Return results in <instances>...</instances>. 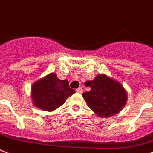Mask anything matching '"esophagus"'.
<instances>
[{
    "label": "esophagus",
    "mask_w": 153,
    "mask_h": 153,
    "mask_svg": "<svg viewBox=\"0 0 153 153\" xmlns=\"http://www.w3.org/2000/svg\"><path fill=\"white\" fill-rule=\"evenodd\" d=\"M76 91L78 92V93L82 94V92H83V89H82V88H78L76 89Z\"/></svg>",
    "instance_id": "1"
}]
</instances>
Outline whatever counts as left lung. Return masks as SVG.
Segmentation results:
<instances>
[{"label":"left lung","instance_id":"obj_1","mask_svg":"<svg viewBox=\"0 0 153 153\" xmlns=\"http://www.w3.org/2000/svg\"><path fill=\"white\" fill-rule=\"evenodd\" d=\"M85 85L90 87V91L82 97L91 110L100 117H107L118 114L126 105L127 93L118 81L104 74H99Z\"/></svg>","mask_w":153,"mask_h":153}]
</instances>
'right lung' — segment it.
<instances>
[{"label":"right lung","mask_w":153,"mask_h":153,"mask_svg":"<svg viewBox=\"0 0 153 153\" xmlns=\"http://www.w3.org/2000/svg\"><path fill=\"white\" fill-rule=\"evenodd\" d=\"M74 93L68 81L59 79L54 72L34 82L31 88L33 104L44 111H55Z\"/></svg>","instance_id":"obj_1"}]
</instances>
